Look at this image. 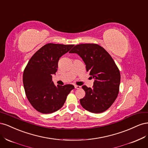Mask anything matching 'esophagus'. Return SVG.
<instances>
[{
    "mask_svg": "<svg viewBox=\"0 0 148 148\" xmlns=\"http://www.w3.org/2000/svg\"><path fill=\"white\" fill-rule=\"evenodd\" d=\"M80 88H81V87H80L79 86H78V85H75V89H79Z\"/></svg>",
    "mask_w": 148,
    "mask_h": 148,
    "instance_id": "1",
    "label": "esophagus"
}]
</instances>
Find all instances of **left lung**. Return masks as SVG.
Listing matches in <instances>:
<instances>
[{
    "label": "left lung",
    "mask_w": 148,
    "mask_h": 148,
    "mask_svg": "<svg viewBox=\"0 0 148 148\" xmlns=\"http://www.w3.org/2000/svg\"><path fill=\"white\" fill-rule=\"evenodd\" d=\"M80 56L86 71L95 79L92 88L82 86L85 96L80 99L84 109L92 113H101L108 109L119 92L120 73L113 59L102 47L96 44H82L69 52Z\"/></svg>",
    "instance_id": "8db88e82"
}]
</instances>
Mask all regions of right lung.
Returning a JSON list of instances; mask_svg holds the SVG:
<instances>
[{"label": "right lung", "instance_id": "add662e5", "mask_svg": "<svg viewBox=\"0 0 148 148\" xmlns=\"http://www.w3.org/2000/svg\"><path fill=\"white\" fill-rule=\"evenodd\" d=\"M74 45L49 43L31 58L24 70L23 82L29 102L42 114H51L64 106L66 96L73 89L72 84L56 86L52 75H56L60 58Z\"/></svg>", "mask_w": 148, "mask_h": 148}]
</instances>
